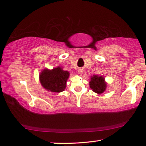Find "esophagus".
<instances>
[{
    "mask_svg": "<svg viewBox=\"0 0 146 146\" xmlns=\"http://www.w3.org/2000/svg\"><path fill=\"white\" fill-rule=\"evenodd\" d=\"M82 72H83V70H82V69H79V70H78V73H79V74L82 73Z\"/></svg>",
    "mask_w": 146,
    "mask_h": 146,
    "instance_id": "obj_1",
    "label": "esophagus"
}]
</instances>
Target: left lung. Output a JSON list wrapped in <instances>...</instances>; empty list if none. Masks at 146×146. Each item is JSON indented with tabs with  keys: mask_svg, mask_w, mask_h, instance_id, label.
<instances>
[{
	"mask_svg": "<svg viewBox=\"0 0 146 146\" xmlns=\"http://www.w3.org/2000/svg\"><path fill=\"white\" fill-rule=\"evenodd\" d=\"M90 88L93 92L100 94L105 92L107 88V82L105 81V78L104 76L94 75L90 77L89 82Z\"/></svg>",
	"mask_w": 146,
	"mask_h": 146,
	"instance_id": "8db88e82",
	"label": "left lung"
}]
</instances>
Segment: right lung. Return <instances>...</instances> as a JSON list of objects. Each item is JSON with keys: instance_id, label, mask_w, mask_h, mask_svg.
Masks as SVG:
<instances>
[{"instance_id": "1", "label": "right lung", "mask_w": 146, "mask_h": 146, "mask_svg": "<svg viewBox=\"0 0 146 146\" xmlns=\"http://www.w3.org/2000/svg\"><path fill=\"white\" fill-rule=\"evenodd\" d=\"M69 75L70 73L67 71H64L61 66L56 67L52 69L45 68L39 74V80L46 90L59 93L66 89Z\"/></svg>"}]
</instances>
